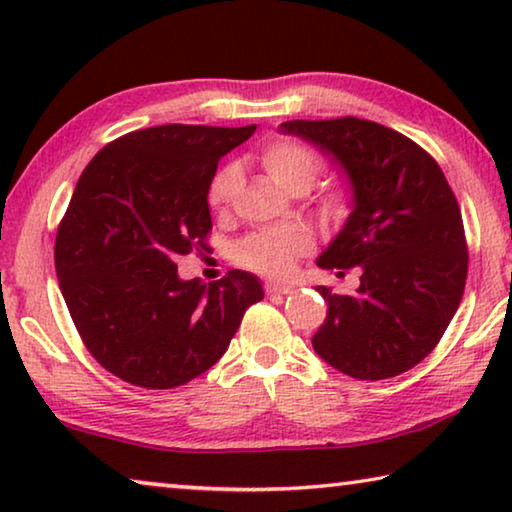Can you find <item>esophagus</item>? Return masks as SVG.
<instances>
[{
  "label": "esophagus",
  "instance_id": "esophagus-1",
  "mask_svg": "<svg viewBox=\"0 0 512 512\" xmlns=\"http://www.w3.org/2000/svg\"><path fill=\"white\" fill-rule=\"evenodd\" d=\"M264 291L268 293V296H273V293H291L293 287H291V284H284V282H266Z\"/></svg>",
  "mask_w": 512,
  "mask_h": 512
}]
</instances>
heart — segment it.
Returning a JSON list of instances; mask_svg holds the SVG:
<instances>
[{
    "label": "heart",
    "mask_w": 512,
    "mask_h": 512,
    "mask_svg": "<svg viewBox=\"0 0 512 512\" xmlns=\"http://www.w3.org/2000/svg\"><path fill=\"white\" fill-rule=\"evenodd\" d=\"M268 178L287 192H298L314 185L323 160L314 146L296 140V137H277V140L262 146L257 155ZM239 187V169L237 164H223L214 173L210 185H207V205L214 212H228L232 198ZM323 210L329 219H339L348 210V189L336 185L329 189L323 198ZM311 250V235L305 228L289 225V228H268L253 232L246 237L235 250V262L248 271L282 277L291 271L293 259L305 255Z\"/></svg>",
    "instance_id": "obj_1"
}]
</instances>
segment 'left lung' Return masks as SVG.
Segmentation results:
<instances>
[{
    "mask_svg": "<svg viewBox=\"0 0 512 512\" xmlns=\"http://www.w3.org/2000/svg\"><path fill=\"white\" fill-rule=\"evenodd\" d=\"M282 133L314 142L348 171L354 210L318 257L354 293L316 291L327 318L311 336L318 357L354 379H388L427 357L461 305L467 239L461 207L438 162L409 137L359 117L293 119Z\"/></svg>",
    "mask_w": 512,
    "mask_h": 512,
    "instance_id": "8db88e82",
    "label": "left lung"
}]
</instances>
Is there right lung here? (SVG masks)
<instances>
[{
    "instance_id": "1",
    "label": "right lung",
    "mask_w": 512,
    "mask_h": 512,
    "mask_svg": "<svg viewBox=\"0 0 512 512\" xmlns=\"http://www.w3.org/2000/svg\"><path fill=\"white\" fill-rule=\"evenodd\" d=\"M253 126L167 124L121 135L94 155L58 223L60 291L88 352L133 386H183L228 350L264 298L246 271L180 280L178 257L207 250V185Z\"/></svg>"
}]
</instances>
